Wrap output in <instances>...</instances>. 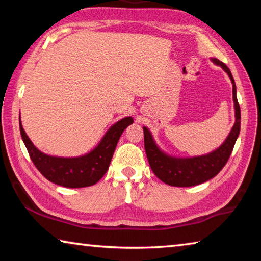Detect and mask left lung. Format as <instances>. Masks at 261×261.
<instances>
[{"label": "left lung", "instance_id": "8db88e82", "mask_svg": "<svg viewBox=\"0 0 261 261\" xmlns=\"http://www.w3.org/2000/svg\"><path fill=\"white\" fill-rule=\"evenodd\" d=\"M212 61L216 65H220L230 78L232 84L233 106H235V124H233L227 139L223 141V144L219 148L200 156H170L158 147L152 134L147 127H143L145 152H146L149 166H151L153 173L155 174L158 178H160L163 183L171 185V187H193V185L201 184L213 178L227 163L232 148L235 146L237 137L240 135L241 108L237 101L235 81H233L230 70L226 64L218 59H212Z\"/></svg>", "mask_w": 261, "mask_h": 261}]
</instances>
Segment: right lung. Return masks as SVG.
I'll list each match as a JSON object with an SVG mask.
<instances>
[{
    "label": "right lung",
    "mask_w": 261,
    "mask_h": 261,
    "mask_svg": "<svg viewBox=\"0 0 261 261\" xmlns=\"http://www.w3.org/2000/svg\"><path fill=\"white\" fill-rule=\"evenodd\" d=\"M132 123L134 120L130 116L122 118L109 127L94 149L76 158L51 156L42 153L30 140L20 120L19 129L31 160L48 180L65 188H85L98 183L107 173L118 139Z\"/></svg>",
    "instance_id": "1"
}]
</instances>
